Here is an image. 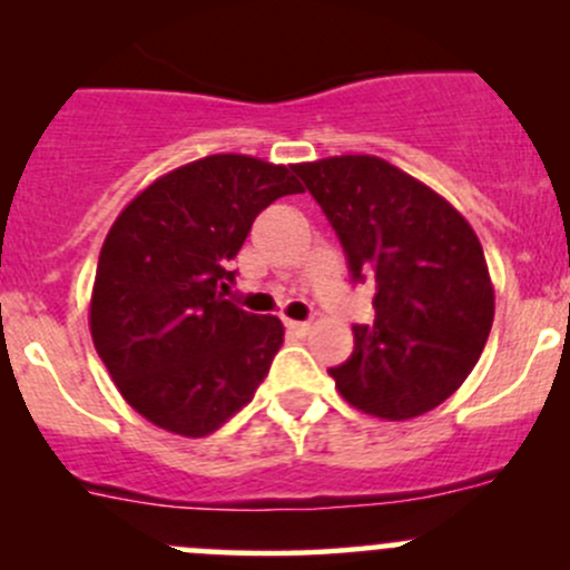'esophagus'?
<instances>
[{
    "label": "esophagus",
    "instance_id": "esophagus-1",
    "mask_svg": "<svg viewBox=\"0 0 570 570\" xmlns=\"http://www.w3.org/2000/svg\"><path fill=\"white\" fill-rule=\"evenodd\" d=\"M284 325H286V331L297 333V336H306V333L312 331V322H297V320H286Z\"/></svg>",
    "mask_w": 570,
    "mask_h": 570
}]
</instances>
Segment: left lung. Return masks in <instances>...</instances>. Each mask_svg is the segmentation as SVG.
Segmentation results:
<instances>
[{
  "mask_svg": "<svg viewBox=\"0 0 570 570\" xmlns=\"http://www.w3.org/2000/svg\"><path fill=\"white\" fill-rule=\"evenodd\" d=\"M347 253L353 281L375 284V322L327 370L370 416L405 422L455 394L493 325V284L469 220L386 159L344 154L292 165Z\"/></svg>",
  "mask_w": 570,
  "mask_h": 570,
  "instance_id": "left-lung-1",
  "label": "left lung"
}]
</instances>
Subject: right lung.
Masks as SVG:
<instances>
[{
	"label": "right lung",
	"mask_w": 570,
	"mask_h": 570,
	"mask_svg": "<svg viewBox=\"0 0 570 570\" xmlns=\"http://www.w3.org/2000/svg\"><path fill=\"white\" fill-rule=\"evenodd\" d=\"M303 193L286 165L212 154L148 184L109 228L90 336L120 396L184 439H204L256 394L284 344L278 317L226 301L253 220Z\"/></svg>",
	"instance_id": "right-lung-1"
}]
</instances>
